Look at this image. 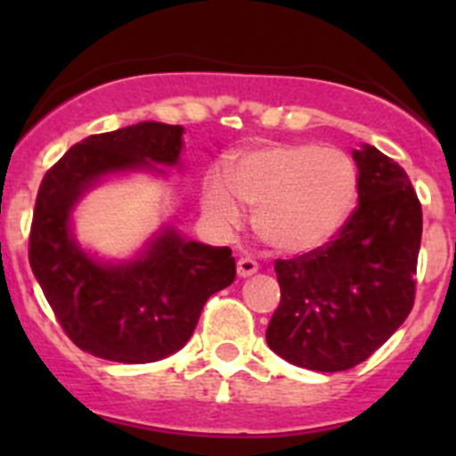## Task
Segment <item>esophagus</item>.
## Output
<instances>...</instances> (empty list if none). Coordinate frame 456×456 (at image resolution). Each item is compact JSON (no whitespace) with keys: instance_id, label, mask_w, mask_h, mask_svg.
<instances>
[{"instance_id":"esophagus-1","label":"esophagus","mask_w":456,"mask_h":456,"mask_svg":"<svg viewBox=\"0 0 456 456\" xmlns=\"http://www.w3.org/2000/svg\"><path fill=\"white\" fill-rule=\"evenodd\" d=\"M257 271V262L254 257H240L238 260V275L240 278H249V275H254Z\"/></svg>"}]
</instances>
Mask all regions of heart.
I'll use <instances>...</instances> for the list:
<instances>
[{
	"label": "heart",
	"instance_id": "b5f03b06",
	"mask_svg": "<svg viewBox=\"0 0 456 456\" xmlns=\"http://www.w3.org/2000/svg\"><path fill=\"white\" fill-rule=\"evenodd\" d=\"M242 202L256 209L262 240L282 254L326 245L342 229L357 199L351 159L314 142H275L238 156L232 176L211 172L202 207L214 223L236 224Z\"/></svg>",
	"mask_w": 456,
	"mask_h": 456
}]
</instances>
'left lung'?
I'll list each match as a JSON object with an SVG mask.
<instances>
[{
	"mask_svg": "<svg viewBox=\"0 0 456 456\" xmlns=\"http://www.w3.org/2000/svg\"><path fill=\"white\" fill-rule=\"evenodd\" d=\"M357 199L324 247L275 260L280 305L266 344L300 369L338 372L369 360L415 305L421 202L411 178L377 147L353 151Z\"/></svg>",
	"mask_w": 456,
	"mask_h": 456,
	"instance_id": "8db88e82",
	"label": "left lung"
}]
</instances>
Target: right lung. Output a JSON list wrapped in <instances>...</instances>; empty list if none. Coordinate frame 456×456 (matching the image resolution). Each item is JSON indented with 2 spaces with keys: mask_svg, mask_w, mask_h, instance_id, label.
Returning a JSON list of instances; mask_svg holds the SVG:
<instances>
[{
  "mask_svg": "<svg viewBox=\"0 0 456 456\" xmlns=\"http://www.w3.org/2000/svg\"><path fill=\"white\" fill-rule=\"evenodd\" d=\"M181 150V126L145 121L92 134L45 172L37 191L32 273L68 338L101 360L147 364L181 351L205 302L236 278L229 247L187 242L172 227L121 265L94 260L72 238V209L99 178L178 165Z\"/></svg>",
  "mask_w": 456,
  "mask_h": 456,
  "instance_id": "right-lung-1",
  "label": "right lung"
}]
</instances>
